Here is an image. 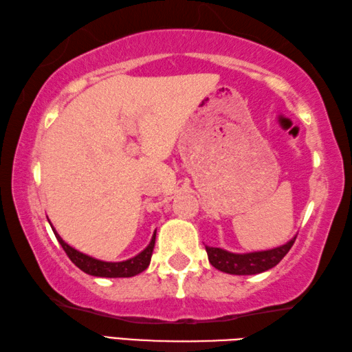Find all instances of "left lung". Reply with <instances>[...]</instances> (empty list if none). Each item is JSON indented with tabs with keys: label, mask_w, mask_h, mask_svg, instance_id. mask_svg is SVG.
Masks as SVG:
<instances>
[{
	"label": "left lung",
	"mask_w": 352,
	"mask_h": 352,
	"mask_svg": "<svg viewBox=\"0 0 352 352\" xmlns=\"http://www.w3.org/2000/svg\"><path fill=\"white\" fill-rule=\"evenodd\" d=\"M296 237L290 239L287 243L281 247L264 250V252H253V253H230L226 250L206 247L208 259L211 265L216 267L217 270L230 275H256L265 270H270L281 261L289 250L294 245Z\"/></svg>",
	"instance_id": "left-lung-1"
}]
</instances>
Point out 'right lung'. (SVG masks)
Segmentation results:
<instances>
[{"mask_svg": "<svg viewBox=\"0 0 352 352\" xmlns=\"http://www.w3.org/2000/svg\"><path fill=\"white\" fill-rule=\"evenodd\" d=\"M52 231H54L57 241L65 250V253H67L68 258L74 262V265L79 267L82 272L88 273V275L100 276V278H130V276L138 275L141 272H144L148 267V264H151L152 252L155 247V236H157V231H155L151 243H148V245L142 250L140 254H136L135 258H130L127 261H121V262H105V261H99L96 258H91V256L77 252L76 248L68 245V243L57 234L54 226H52Z\"/></svg>", "mask_w": 352, "mask_h": 352, "instance_id": "add662e5", "label": "right lung"}]
</instances>
